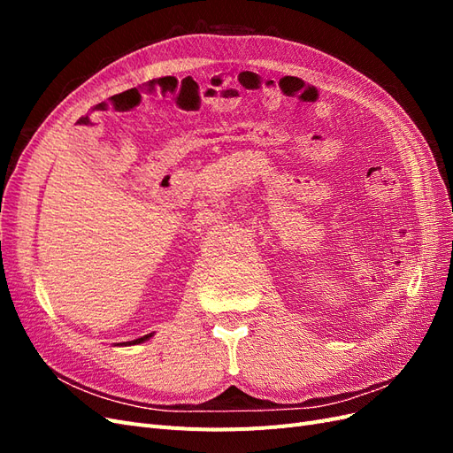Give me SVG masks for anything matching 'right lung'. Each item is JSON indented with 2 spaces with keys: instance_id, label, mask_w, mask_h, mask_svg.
Listing matches in <instances>:
<instances>
[{
  "instance_id": "right-lung-1",
  "label": "right lung",
  "mask_w": 453,
  "mask_h": 453,
  "mask_svg": "<svg viewBox=\"0 0 453 453\" xmlns=\"http://www.w3.org/2000/svg\"><path fill=\"white\" fill-rule=\"evenodd\" d=\"M153 334H155V333H149V334H145V336H142V338H135V340H132V342H122V344H115V346H135V344H143V342H147Z\"/></svg>"
}]
</instances>
